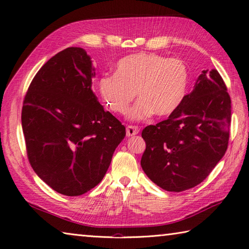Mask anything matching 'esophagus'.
<instances>
[{"label":"esophagus","mask_w":249,"mask_h":249,"mask_svg":"<svg viewBox=\"0 0 249 249\" xmlns=\"http://www.w3.org/2000/svg\"><path fill=\"white\" fill-rule=\"evenodd\" d=\"M139 127L136 125H129L126 126V136L131 137L134 136V135H137L139 133Z\"/></svg>","instance_id":"obj_1"}]
</instances>
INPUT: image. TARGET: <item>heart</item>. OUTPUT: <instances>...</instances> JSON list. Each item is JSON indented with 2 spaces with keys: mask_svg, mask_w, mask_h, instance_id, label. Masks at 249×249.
I'll list each match as a JSON object with an SVG mask.
<instances>
[{
  "mask_svg": "<svg viewBox=\"0 0 249 249\" xmlns=\"http://www.w3.org/2000/svg\"><path fill=\"white\" fill-rule=\"evenodd\" d=\"M189 74L179 59L154 53H138L120 59L115 73L99 81V90L106 106L124 114L137 96L140 101L130 112L131 119H144L155 113L166 116L182 103Z\"/></svg>",
  "mask_w": 249,
  "mask_h": 249,
  "instance_id": "obj_1",
  "label": "heart"
}]
</instances>
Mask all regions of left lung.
Listing matches in <instances>:
<instances>
[{
  "mask_svg": "<svg viewBox=\"0 0 249 249\" xmlns=\"http://www.w3.org/2000/svg\"><path fill=\"white\" fill-rule=\"evenodd\" d=\"M231 103L219 72L202 71L177 110L142 131L141 167L150 180L171 192L200 184L228 149Z\"/></svg>",
  "mask_w": 249,
  "mask_h": 249,
  "instance_id": "8db88e82",
  "label": "left lung"
}]
</instances>
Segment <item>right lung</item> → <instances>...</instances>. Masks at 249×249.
Here are the masks:
<instances>
[{"label": "right lung", "mask_w": 249, "mask_h": 249, "mask_svg": "<svg viewBox=\"0 0 249 249\" xmlns=\"http://www.w3.org/2000/svg\"><path fill=\"white\" fill-rule=\"evenodd\" d=\"M90 56L71 47L36 73L21 110L30 164L53 190L78 196L99 184L125 127L97 101Z\"/></svg>", "instance_id": "add662e5"}]
</instances>
